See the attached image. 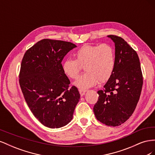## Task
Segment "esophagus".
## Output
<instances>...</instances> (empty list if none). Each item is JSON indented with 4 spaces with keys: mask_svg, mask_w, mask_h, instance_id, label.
<instances>
[{
    "mask_svg": "<svg viewBox=\"0 0 155 155\" xmlns=\"http://www.w3.org/2000/svg\"><path fill=\"white\" fill-rule=\"evenodd\" d=\"M79 94H80V95L81 96H83L84 94H85V93L86 92V90H84V89H79Z\"/></svg>",
    "mask_w": 155,
    "mask_h": 155,
    "instance_id": "1",
    "label": "esophagus"
}]
</instances>
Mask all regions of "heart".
Returning a JSON list of instances; mask_svg holds the SVG:
<instances>
[{
  "mask_svg": "<svg viewBox=\"0 0 155 155\" xmlns=\"http://www.w3.org/2000/svg\"><path fill=\"white\" fill-rule=\"evenodd\" d=\"M75 59H67L62 65L64 74L71 79H76L84 67L85 72L74 83L81 89L95 85L97 80L104 83L109 79L115 67L113 48L104 43L100 45H85L74 54Z\"/></svg>",
  "mask_w": 155,
  "mask_h": 155,
  "instance_id": "heart-1",
  "label": "heart"
}]
</instances>
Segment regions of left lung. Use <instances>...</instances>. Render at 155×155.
<instances>
[{
	"label": "left lung",
	"mask_w": 155,
	"mask_h": 155,
	"mask_svg": "<svg viewBox=\"0 0 155 155\" xmlns=\"http://www.w3.org/2000/svg\"><path fill=\"white\" fill-rule=\"evenodd\" d=\"M108 37L115 44V67L104 88L97 91L93 110L98 121L115 127L133 114L142 92L143 76L137 51L121 37Z\"/></svg>",
	"instance_id": "1"
}]
</instances>
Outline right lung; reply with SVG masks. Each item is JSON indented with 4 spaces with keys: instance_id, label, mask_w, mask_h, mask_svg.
Here are the masks:
<instances>
[{
    "instance_id": "add662e5",
    "label": "right lung",
    "mask_w": 155,
    "mask_h": 155,
    "mask_svg": "<svg viewBox=\"0 0 155 155\" xmlns=\"http://www.w3.org/2000/svg\"><path fill=\"white\" fill-rule=\"evenodd\" d=\"M76 45L44 39L25 52L21 64L19 84L31 112L49 128H60L72 120L80 98L76 87L63 72L61 62Z\"/></svg>"
}]
</instances>
